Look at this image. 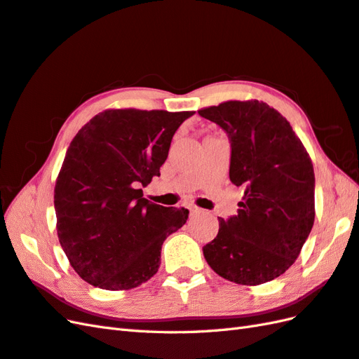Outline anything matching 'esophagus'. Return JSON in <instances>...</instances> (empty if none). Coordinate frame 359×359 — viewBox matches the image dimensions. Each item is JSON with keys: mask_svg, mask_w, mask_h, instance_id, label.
Returning <instances> with one entry per match:
<instances>
[{"mask_svg": "<svg viewBox=\"0 0 359 359\" xmlns=\"http://www.w3.org/2000/svg\"><path fill=\"white\" fill-rule=\"evenodd\" d=\"M188 209L191 210V214H200L201 212V209L197 208V206H189Z\"/></svg>", "mask_w": 359, "mask_h": 359, "instance_id": "esophagus-1", "label": "esophagus"}]
</instances>
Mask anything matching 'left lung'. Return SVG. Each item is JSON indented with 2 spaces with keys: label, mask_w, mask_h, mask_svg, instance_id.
<instances>
[{
  "label": "left lung",
  "mask_w": 359,
  "mask_h": 359,
  "mask_svg": "<svg viewBox=\"0 0 359 359\" xmlns=\"http://www.w3.org/2000/svg\"><path fill=\"white\" fill-rule=\"evenodd\" d=\"M198 114L227 133L229 177L244 188L238 215L218 218V235L203 247L205 259L231 282H270L296 262L314 226L309 154L287 118L264 101L231 100Z\"/></svg>",
  "instance_id": "8db88e82"
}]
</instances>
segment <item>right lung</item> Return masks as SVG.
I'll use <instances>...</instances> for the list:
<instances>
[{"mask_svg": "<svg viewBox=\"0 0 359 359\" xmlns=\"http://www.w3.org/2000/svg\"><path fill=\"white\" fill-rule=\"evenodd\" d=\"M194 112L109 109L71 141L54 187L59 243L94 287L123 291L158 273L165 238L189 210L144 198L174 133Z\"/></svg>", "mask_w": 359, "mask_h": 359, "instance_id": "add662e5", "label": "right lung"}]
</instances>
